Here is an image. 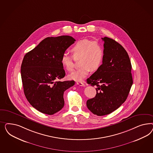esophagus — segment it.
<instances>
[{"label": "esophagus", "instance_id": "1", "mask_svg": "<svg viewBox=\"0 0 153 153\" xmlns=\"http://www.w3.org/2000/svg\"><path fill=\"white\" fill-rule=\"evenodd\" d=\"M76 84L80 86H85V84L81 82H77Z\"/></svg>", "mask_w": 153, "mask_h": 153}]
</instances>
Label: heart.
<instances>
[{
  "label": "heart",
  "instance_id": "1",
  "mask_svg": "<svg viewBox=\"0 0 153 153\" xmlns=\"http://www.w3.org/2000/svg\"><path fill=\"white\" fill-rule=\"evenodd\" d=\"M71 51L75 59L80 58L79 68L68 76L69 79L76 81H81L90 72L98 70L104 60V51L102 44L97 41L85 39L77 42ZM61 63L68 72L74 70V58L72 56L63 54Z\"/></svg>",
  "mask_w": 153,
  "mask_h": 153
}]
</instances>
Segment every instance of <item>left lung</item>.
<instances>
[{"instance_id": "obj_1", "label": "left lung", "mask_w": 153, "mask_h": 153, "mask_svg": "<svg viewBox=\"0 0 153 153\" xmlns=\"http://www.w3.org/2000/svg\"><path fill=\"white\" fill-rule=\"evenodd\" d=\"M102 39L104 42L102 64L87 79V83L97 87L96 96L87 101V107L98 116L109 114L120 107L133 83L132 65L124 48L112 39Z\"/></svg>"}]
</instances>
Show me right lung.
<instances>
[{
  "instance_id": "right-lung-1",
  "label": "right lung",
  "mask_w": 153,
  "mask_h": 153,
  "mask_svg": "<svg viewBox=\"0 0 153 153\" xmlns=\"http://www.w3.org/2000/svg\"><path fill=\"white\" fill-rule=\"evenodd\" d=\"M67 35L44 39L23 58L21 74L25 97L30 104L44 114L52 115L65 105L63 94L74 81H59L65 75L62 55L75 42Z\"/></svg>"
}]
</instances>
